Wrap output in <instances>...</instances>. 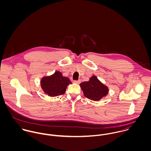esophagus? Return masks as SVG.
Returning a JSON list of instances; mask_svg holds the SVG:
<instances>
[{"mask_svg": "<svg viewBox=\"0 0 151 151\" xmlns=\"http://www.w3.org/2000/svg\"><path fill=\"white\" fill-rule=\"evenodd\" d=\"M74 83L75 84H78L80 83V80H74Z\"/></svg>", "mask_w": 151, "mask_h": 151, "instance_id": "obj_1", "label": "esophagus"}]
</instances>
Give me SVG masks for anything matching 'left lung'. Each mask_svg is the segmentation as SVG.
Segmentation results:
<instances>
[{
	"label": "left lung",
	"mask_w": 151,
	"mask_h": 151,
	"mask_svg": "<svg viewBox=\"0 0 151 151\" xmlns=\"http://www.w3.org/2000/svg\"><path fill=\"white\" fill-rule=\"evenodd\" d=\"M80 86L84 96L92 101H98L108 95V87L104 85L95 76L91 77L88 81L81 83Z\"/></svg>",
	"instance_id": "1"
}]
</instances>
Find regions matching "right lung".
I'll use <instances>...</instances> for the list:
<instances>
[{
	"instance_id": "add662e5",
	"label": "right lung",
	"mask_w": 151,
	"mask_h": 151,
	"mask_svg": "<svg viewBox=\"0 0 151 151\" xmlns=\"http://www.w3.org/2000/svg\"><path fill=\"white\" fill-rule=\"evenodd\" d=\"M71 84L70 79L63 77L60 71H56L50 76L44 77L41 81V88L43 91L50 96H57L64 94L67 86Z\"/></svg>"
}]
</instances>
